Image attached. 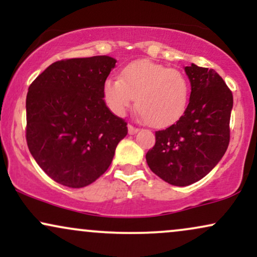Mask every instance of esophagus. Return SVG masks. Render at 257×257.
<instances>
[{
  "mask_svg": "<svg viewBox=\"0 0 257 257\" xmlns=\"http://www.w3.org/2000/svg\"><path fill=\"white\" fill-rule=\"evenodd\" d=\"M138 132H139V128H137V126L128 124V133H129V134H135V133H138Z\"/></svg>",
  "mask_w": 257,
  "mask_h": 257,
  "instance_id": "obj_1",
  "label": "esophagus"
}]
</instances>
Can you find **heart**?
Here are the masks:
<instances>
[{"label": "heart", "mask_w": 257, "mask_h": 257, "mask_svg": "<svg viewBox=\"0 0 257 257\" xmlns=\"http://www.w3.org/2000/svg\"><path fill=\"white\" fill-rule=\"evenodd\" d=\"M108 108L123 116L137 98L140 116L151 126L176 122L190 101L191 85L184 72L150 60H138L123 69L120 78L110 77L102 87Z\"/></svg>", "instance_id": "heart-1"}]
</instances>
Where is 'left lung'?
I'll list each match as a JSON object with an SVG mask.
<instances>
[{
	"instance_id": "8db88e82",
	"label": "left lung",
	"mask_w": 257,
	"mask_h": 257,
	"mask_svg": "<svg viewBox=\"0 0 257 257\" xmlns=\"http://www.w3.org/2000/svg\"><path fill=\"white\" fill-rule=\"evenodd\" d=\"M185 71L191 82L187 108L176 123L156 132L146 153L150 169L168 184L188 186L216 166L229 144L232 91L208 67L192 64Z\"/></svg>"
}]
</instances>
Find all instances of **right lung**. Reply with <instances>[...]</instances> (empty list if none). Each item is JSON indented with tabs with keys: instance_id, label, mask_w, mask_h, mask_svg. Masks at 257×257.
<instances>
[{
	"instance_id": "add662e5",
	"label": "right lung",
	"mask_w": 257,
	"mask_h": 257,
	"mask_svg": "<svg viewBox=\"0 0 257 257\" xmlns=\"http://www.w3.org/2000/svg\"><path fill=\"white\" fill-rule=\"evenodd\" d=\"M116 63L107 55L64 59L29 87L26 143L41 169L58 184L79 188L95 181L128 134L126 122L112 113L102 93Z\"/></svg>"
}]
</instances>
